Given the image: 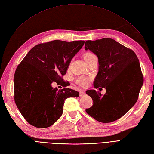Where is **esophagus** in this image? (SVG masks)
Masks as SVG:
<instances>
[{
	"instance_id": "esophagus-1",
	"label": "esophagus",
	"mask_w": 154,
	"mask_h": 154,
	"mask_svg": "<svg viewBox=\"0 0 154 154\" xmlns=\"http://www.w3.org/2000/svg\"><path fill=\"white\" fill-rule=\"evenodd\" d=\"M85 94V91L81 90L80 91H79V96L80 97H83Z\"/></svg>"
}]
</instances>
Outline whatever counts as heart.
I'll use <instances>...</instances> for the list:
<instances>
[{"label":"heart","mask_w":154,"mask_h":154,"mask_svg":"<svg viewBox=\"0 0 154 154\" xmlns=\"http://www.w3.org/2000/svg\"><path fill=\"white\" fill-rule=\"evenodd\" d=\"M83 59L85 60V62L88 63V62H90V60H91L92 59H94L95 58H97L96 56H95V54H94L93 53H91L90 52H85L83 54ZM90 80V78L88 77H85V76H79L76 79V83H78V85L82 86V87H85L87 86L88 84V81Z\"/></svg>","instance_id":"obj_1"}]
</instances>
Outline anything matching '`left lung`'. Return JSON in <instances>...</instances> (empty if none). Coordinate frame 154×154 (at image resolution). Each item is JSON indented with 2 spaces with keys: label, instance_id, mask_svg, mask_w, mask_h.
<instances>
[{
  "label": "left lung",
  "instance_id": "obj_1",
  "mask_svg": "<svg viewBox=\"0 0 154 154\" xmlns=\"http://www.w3.org/2000/svg\"><path fill=\"white\" fill-rule=\"evenodd\" d=\"M85 49H89L98 59L94 87L106 89L103 95L95 90L86 91L94 104L85 110L98 121L113 122L123 116L138 100L143 83L139 60L131 49L109 38L86 41Z\"/></svg>",
  "mask_w": 154,
  "mask_h": 154
}]
</instances>
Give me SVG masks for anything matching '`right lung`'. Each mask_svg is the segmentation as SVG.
Instances as JSON below:
<instances>
[{
    "label": "right lung",
    "instance_id": "add662e5",
    "mask_svg": "<svg viewBox=\"0 0 154 154\" xmlns=\"http://www.w3.org/2000/svg\"><path fill=\"white\" fill-rule=\"evenodd\" d=\"M84 44L83 40H57L40 44L17 66L14 76V101L29 124L38 128L52 126L62 115L66 98L79 96L76 90H58L52 83L66 87L63 76Z\"/></svg>",
    "mask_w": 154,
    "mask_h": 154
}]
</instances>
